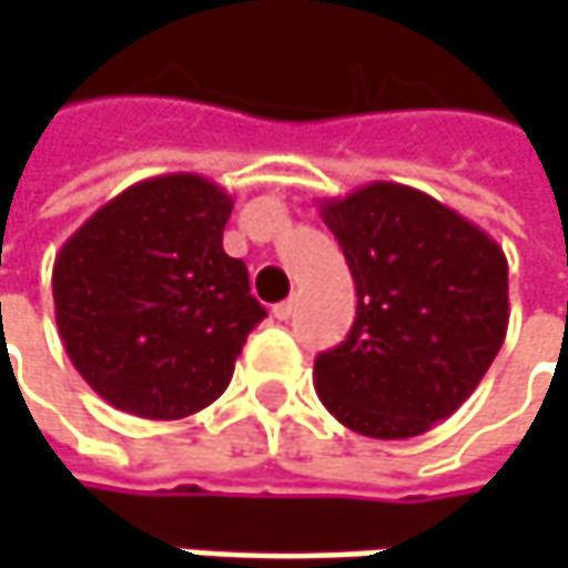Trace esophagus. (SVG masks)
<instances>
[{"label": "esophagus", "instance_id": "esophagus-1", "mask_svg": "<svg viewBox=\"0 0 568 568\" xmlns=\"http://www.w3.org/2000/svg\"><path fill=\"white\" fill-rule=\"evenodd\" d=\"M294 313H296V300H294V296L274 306V318H277V322H287V318H294Z\"/></svg>", "mask_w": 568, "mask_h": 568}]
</instances>
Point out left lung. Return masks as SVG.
I'll return each instance as SVG.
<instances>
[{"label":"left lung","instance_id":"left-lung-1","mask_svg":"<svg viewBox=\"0 0 568 568\" xmlns=\"http://www.w3.org/2000/svg\"><path fill=\"white\" fill-rule=\"evenodd\" d=\"M357 284V318L313 366L318 402L369 439L446 420L496 361L509 328V265L487 230L402 183L322 199Z\"/></svg>","mask_w":568,"mask_h":568}]
</instances>
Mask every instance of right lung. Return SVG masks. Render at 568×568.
<instances>
[{
    "instance_id": "right-lung-1",
    "label": "right lung",
    "mask_w": 568,
    "mask_h": 568,
    "mask_svg": "<svg viewBox=\"0 0 568 568\" xmlns=\"http://www.w3.org/2000/svg\"><path fill=\"white\" fill-rule=\"evenodd\" d=\"M233 199L199 173L122 189L55 252V328L100 398L180 420L224 395L265 318L250 272L224 252Z\"/></svg>"
}]
</instances>
